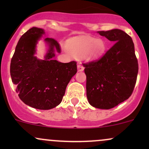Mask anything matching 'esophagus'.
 <instances>
[{
	"label": "esophagus",
	"mask_w": 149,
	"mask_h": 149,
	"mask_svg": "<svg viewBox=\"0 0 149 149\" xmlns=\"http://www.w3.org/2000/svg\"><path fill=\"white\" fill-rule=\"evenodd\" d=\"M77 67H78V71H83L84 70V66H83L82 63H78V65H77Z\"/></svg>",
	"instance_id": "1"
}]
</instances>
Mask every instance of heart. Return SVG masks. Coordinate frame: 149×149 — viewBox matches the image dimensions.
<instances>
[{"instance_id":"1","label":"heart","mask_w":149,"mask_h":149,"mask_svg":"<svg viewBox=\"0 0 149 149\" xmlns=\"http://www.w3.org/2000/svg\"><path fill=\"white\" fill-rule=\"evenodd\" d=\"M68 48L74 57H80L85 55L88 60H95L103 55L106 43L102 39L83 36L72 39L69 42Z\"/></svg>"}]
</instances>
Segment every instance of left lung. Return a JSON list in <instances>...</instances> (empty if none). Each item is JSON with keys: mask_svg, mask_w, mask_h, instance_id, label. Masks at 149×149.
<instances>
[{"mask_svg": "<svg viewBox=\"0 0 149 149\" xmlns=\"http://www.w3.org/2000/svg\"><path fill=\"white\" fill-rule=\"evenodd\" d=\"M98 33L114 44L99 60L83 64L87 98L93 107L110 109L131 96L138 61L132 39L125 32L112 29Z\"/></svg>", "mask_w": 149, "mask_h": 149, "instance_id": "8db88e82", "label": "left lung"}]
</instances>
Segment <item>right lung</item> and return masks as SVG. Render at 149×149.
Segmentation results:
<instances>
[{"mask_svg":"<svg viewBox=\"0 0 149 149\" xmlns=\"http://www.w3.org/2000/svg\"><path fill=\"white\" fill-rule=\"evenodd\" d=\"M45 33L42 29L33 27L22 35L10 63L12 81L20 100L26 105L48 110L62 101L67 85L77 72L76 61L61 63L53 58L60 53L57 40L44 38L48 49L44 59H38L36 45Z\"/></svg>","mask_w":149,"mask_h":149,"instance_id":"1","label":"right lung"}]
</instances>
